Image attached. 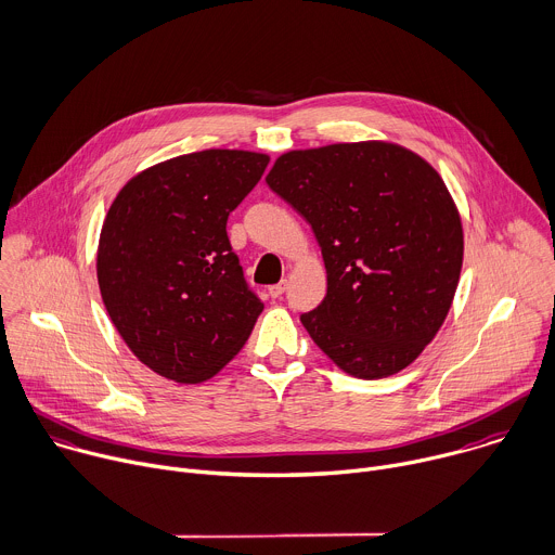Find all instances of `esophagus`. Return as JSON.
Here are the masks:
<instances>
[{
  "mask_svg": "<svg viewBox=\"0 0 555 555\" xmlns=\"http://www.w3.org/2000/svg\"><path fill=\"white\" fill-rule=\"evenodd\" d=\"M286 286H288V282H286V280H282V282H278V284H273V286H269V295H271V297H282V295H284V291H286Z\"/></svg>",
  "mask_w": 555,
  "mask_h": 555,
  "instance_id": "esophagus-1",
  "label": "esophagus"
}]
</instances>
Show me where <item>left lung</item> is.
Listing matches in <instances>:
<instances>
[{
  "label": "left lung",
  "mask_w": 555,
  "mask_h": 555,
  "mask_svg": "<svg viewBox=\"0 0 555 555\" xmlns=\"http://www.w3.org/2000/svg\"><path fill=\"white\" fill-rule=\"evenodd\" d=\"M269 188L297 209L321 247L327 291L299 319L344 372L385 378L433 341L453 304L464 232L441 177L387 142L282 155Z\"/></svg>",
  "instance_id": "8db88e82"
}]
</instances>
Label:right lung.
<instances>
[{
    "mask_svg": "<svg viewBox=\"0 0 555 555\" xmlns=\"http://www.w3.org/2000/svg\"><path fill=\"white\" fill-rule=\"evenodd\" d=\"M267 155L211 149L135 175L111 203L98 245L106 312L131 352L164 378L203 383L249 339L264 304L228 238Z\"/></svg>",
    "mask_w": 555,
    "mask_h": 555,
    "instance_id": "add662e5",
    "label": "right lung"
}]
</instances>
